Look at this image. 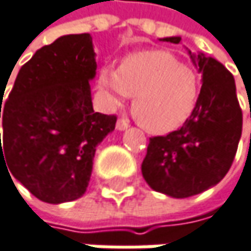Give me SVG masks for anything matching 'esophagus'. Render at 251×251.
Masks as SVG:
<instances>
[{
    "mask_svg": "<svg viewBox=\"0 0 251 251\" xmlns=\"http://www.w3.org/2000/svg\"><path fill=\"white\" fill-rule=\"evenodd\" d=\"M127 126H129V124H127V121H125V119H119V121L116 122L118 130H125Z\"/></svg>",
    "mask_w": 251,
    "mask_h": 251,
    "instance_id": "obj_1",
    "label": "esophagus"
}]
</instances>
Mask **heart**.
<instances>
[{"label":"heart","mask_w":251,"mask_h":251,"mask_svg":"<svg viewBox=\"0 0 251 251\" xmlns=\"http://www.w3.org/2000/svg\"><path fill=\"white\" fill-rule=\"evenodd\" d=\"M110 109L121 107L133 97L136 121L152 133H168L182 125L198 98V79L165 50L127 54L118 67H103L98 77Z\"/></svg>","instance_id":"b5f03b06"}]
</instances>
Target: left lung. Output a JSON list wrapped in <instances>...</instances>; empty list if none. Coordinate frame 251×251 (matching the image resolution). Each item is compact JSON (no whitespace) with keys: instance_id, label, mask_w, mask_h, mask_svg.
<instances>
[{"instance_id":"left-lung-1","label":"left lung","mask_w":251,"mask_h":251,"mask_svg":"<svg viewBox=\"0 0 251 251\" xmlns=\"http://www.w3.org/2000/svg\"><path fill=\"white\" fill-rule=\"evenodd\" d=\"M164 41L178 44L181 37H167ZM191 58L202 73L193 113L179 129L149 138L142 162L149 187L174 198L202 193L226 176L243 127L233 75L216 58L204 54H191Z\"/></svg>"}]
</instances>
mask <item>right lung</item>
Here are the masks:
<instances>
[{"label":"right lung","mask_w":251,"mask_h":251,"mask_svg":"<svg viewBox=\"0 0 251 251\" xmlns=\"http://www.w3.org/2000/svg\"><path fill=\"white\" fill-rule=\"evenodd\" d=\"M96 67L90 34L63 35L20 69L2 112L0 106V158L44 202L86 193L96 148L115 129L116 115L93 110L89 81Z\"/></svg>","instance_id":"1"}]
</instances>
